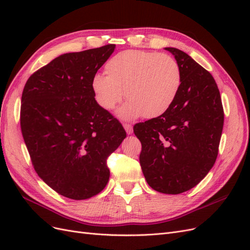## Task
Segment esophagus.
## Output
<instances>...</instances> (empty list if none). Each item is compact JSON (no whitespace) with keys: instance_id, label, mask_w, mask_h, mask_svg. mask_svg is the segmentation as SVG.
Masks as SVG:
<instances>
[{"instance_id":"1","label":"esophagus","mask_w":250,"mask_h":250,"mask_svg":"<svg viewBox=\"0 0 250 250\" xmlns=\"http://www.w3.org/2000/svg\"><path fill=\"white\" fill-rule=\"evenodd\" d=\"M123 126H124V128H125V130H126L127 134H131V133H132V131H133V128H132L131 124H127V123H125Z\"/></svg>"}]
</instances>
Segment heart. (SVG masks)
Segmentation results:
<instances>
[{
  "mask_svg": "<svg viewBox=\"0 0 250 250\" xmlns=\"http://www.w3.org/2000/svg\"><path fill=\"white\" fill-rule=\"evenodd\" d=\"M107 75L95 74L90 86L97 103L112 110L125 98L119 116L131 120L156 118L167 111L181 85V71L175 58L142 50L118 53L105 64Z\"/></svg>",
  "mask_w": 250,
  "mask_h": 250,
  "instance_id": "obj_1",
  "label": "heart"
}]
</instances>
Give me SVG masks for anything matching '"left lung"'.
Here are the masks:
<instances>
[{"instance_id": "left-lung-1", "label": "left lung", "mask_w": 250, "mask_h": 250, "mask_svg": "<svg viewBox=\"0 0 250 250\" xmlns=\"http://www.w3.org/2000/svg\"><path fill=\"white\" fill-rule=\"evenodd\" d=\"M165 49L180 66L178 95L162 116L135 124L133 131L142 144L140 164L148 185L175 195L197 186L213 168L224 112L210 73L187 53Z\"/></svg>"}]
</instances>
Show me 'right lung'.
<instances>
[{
	"instance_id": "add662e5",
	"label": "right lung",
	"mask_w": 250,
	"mask_h": 250,
	"mask_svg": "<svg viewBox=\"0 0 250 250\" xmlns=\"http://www.w3.org/2000/svg\"><path fill=\"white\" fill-rule=\"evenodd\" d=\"M115 48L60 55L33 73L22 90L21 129L34 170L66 198L88 199L106 187L107 157L126 138L90 86Z\"/></svg>"
}]
</instances>
